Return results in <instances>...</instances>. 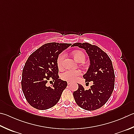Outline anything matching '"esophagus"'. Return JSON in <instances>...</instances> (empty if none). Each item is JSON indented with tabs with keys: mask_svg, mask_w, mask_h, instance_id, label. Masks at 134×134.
<instances>
[{
	"mask_svg": "<svg viewBox=\"0 0 134 134\" xmlns=\"http://www.w3.org/2000/svg\"><path fill=\"white\" fill-rule=\"evenodd\" d=\"M71 84H72V82H69V81H68V82H67V84H68V85H70Z\"/></svg>",
	"mask_w": 134,
	"mask_h": 134,
	"instance_id": "obj_1",
	"label": "esophagus"
}]
</instances>
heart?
<instances>
[{"mask_svg":"<svg viewBox=\"0 0 134 134\" xmlns=\"http://www.w3.org/2000/svg\"><path fill=\"white\" fill-rule=\"evenodd\" d=\"M73 56L75 60L77 62L81 63L83 62L85 60V55L81 51H75L72 53ZM65 54L64 53H62L59 54L57 60V64L59 68H62L63 66V62H64ZM81 74V72L80 70H68L64 71L62 74V78L63 80L65 81H72L76 80L78 77Z\"/></svg>","mask_w":134,"mask_h":134,"instance_id":"b5f03b06","label":"heart"}]
</instances>
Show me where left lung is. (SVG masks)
Masks as SVG:
<instances>
[{
    "mask_svg": "<svg viewBox=\"0 0 134 134\" xmlns=\"http://www.w3.org/2000/svg\"><path fill=\"white\" fill-rule=\"evenodd\" d=\"M77 46L86 51L90 59V67L83 77L86 82L93 81L89 90L79 85L73 92L75 103L80 107L88 111L101 108L111 97L114 88L115 74L110 58L97 46L88 43H76Z\"/></svg>",
    "mask_w": 134,
    "mask_h": 134,
    "instance_id": "left-lung-1",
    "label": "left lung"
}]
</instances>
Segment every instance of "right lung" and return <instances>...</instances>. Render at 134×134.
<instances>
[{"instance_id":"add662e5","label":"right lung","mask_w":134,"mask_h":134,"mask_svg":"<svg viewBox=\"0 0 134 134\" xmlns=\"http://www.w3.org/2000/svg\"><path fill=\"white\" fill-rule=\"evenodd\" d=\"M71 45L47 43L29 57L23 70L21 88L26 100L33 107L44 110L59 102L67 82L59 79L57 60L60 53ZM50 79L55 82L52 87L46 86Z\"/></svg>"}]
</instances>
